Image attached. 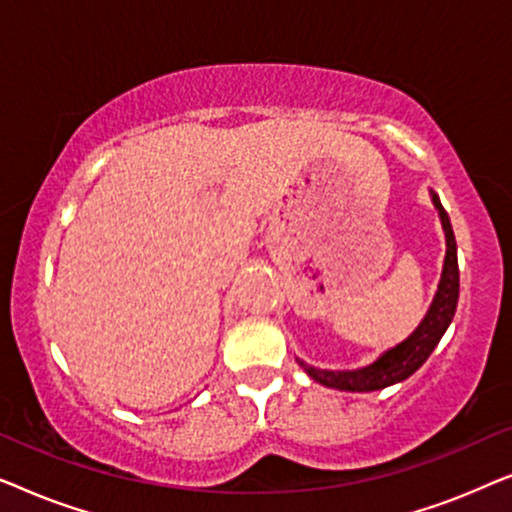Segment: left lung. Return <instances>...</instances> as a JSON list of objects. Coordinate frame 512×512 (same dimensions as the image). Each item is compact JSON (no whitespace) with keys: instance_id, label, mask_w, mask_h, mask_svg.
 <instances>
[{"instance_id":"obj_1","label":"left lung","mask_w":512,"mask_h":512,"mask_svg":"<svg viewBox=\"0 0 512 512\" xmlns=\"http://www.w3.org/2000/svg\"><path fill=\"white\" fill-rule=\"evenodd\" d=\"M429 193L445 230V261L443 272H440L436 296H433L424 319L419 321V326L408 335V338L398 342L396 347H389L387 352H382L373 363H368V366L352 370H326L310 366V363H305L303 359H296L300 363V368H303L314 382L324 384L328 389L340 391H377L408 380L415 370L422 368V363L429 359L440 338L445 335L447 326L452 324L459 300L457 240H454L450 216H447L443 205H440V198L433 191Z\"/></svg>"}]
</instances>
